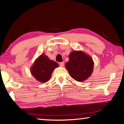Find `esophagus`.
<instances>
[{"instance_id":"esophagus-1","label":"esophagus","mask_w":124,"mask_h":124,"mask_svg":"<svg viewBox=\"0 0 124 124\" xmlns=\"http://www.w3.org/2000/svg\"><path fill=\"white\" fill-rule=\"evenodd\" d=\"M59 65L61 66V67H63L64 65V62H61L59 63Z\"/></svg>"}]
</instances>
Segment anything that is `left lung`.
<instances>
[{"label": "left lung", "instance_id": "left-lung-1", "mask_svg": "<svg viewBox=\"0 0 124 124\" xmlns=\"http://www.w3.org/2000/svg\"><path fill=\"white\" fill-rule=\"evenodd\" d=\"M69 60L65 67L71 78L78 82H82L92 74L94 62L92 58L82 50H74L69 56Z\"/></svg>", "mask_w": 124, "mask_h": 124}]
</instances>
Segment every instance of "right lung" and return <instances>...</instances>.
Returning a JSON list of instances; mask_svg holds the SVG:
<instances>
[{
    "instance_id": "add662e5",
    "label": "right lung",
    "mask_w": 124,
    "mask_h": 124,
    "mask_svg": "<svg viewBox=\"0 0 124 124\" xmlns=\"http://www.w3.org/2000/svg\"><path fill=\"white\" fill-rule=\"evenodd\" d=\"M58 66L57 62L50 60L44 54H42L34 61L30 71L36 80L45 83L49 80L53 71Z\"/></svg>"
}]
</instances>
